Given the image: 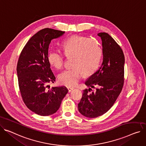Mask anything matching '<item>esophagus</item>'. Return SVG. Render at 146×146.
Returning a JSON list of instances; mask_svg holds the SVG:
<instances>
[{"label": "esophagus", "instance_id": "esophagus-1", "mask_svg": "<svg viewBox=\"0 0 146 146\" xmlns=\"http://www.w3.org/2000/svg\"><path fill=\"white\" fill-rule=\"evenodd\" d=\"M74 88L73 87H67V89H68V91H69V92H70L72 90H73Z\"/></svg>", "mask_w": 146, "mask_h": 146}]
</instances>
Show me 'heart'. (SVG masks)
Segmentation results:
<instances>
[{
    "label": "heart",
    "instance_id": "1",
    "mask_svg": "<svg viewBox=\"0 0 146 146\" xmlns=\"http://www.w3.org/2000/svg\"><path fill=\"white\" fill-rule=\"evenodd\" d=\"M67 57H73L72 69L63 71L59 75L61 84L73 86L79 83L83 74L93 73L99 66L102 54L100 44L92 38L80 36H73L62 44ZM64 56L59 51H50L47 54L49 64L56 69H60L64 63Z\"/></svg>",
    "mask_w": 146,
    "mask_h": 146
}]
</instances>
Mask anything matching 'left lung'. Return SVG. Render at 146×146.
<instances>
[{"label": "left lung", "instance_id": "8db88e82", "mask_svg": "<svg viewBox=\"0 0 146 146\" xmlns=\"http://www.w3.org/2000/svg\"><path fill=\"white\" fill-rule=\"evenodd\" d=\"M102 40L103 62L99 69L85 82L89 89L83 90L78 110L89 118L108 111L117 100L124 84V55L120 46L107 33H99ZM91 88L96 92L89 94Z\"/></svg>", "mask_w": 146, "mask_h": 146}]
</instances>
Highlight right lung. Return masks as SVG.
<instances>
[{
    "mask_svg": "<svg viewBox=\"0 0 146 146\" xmlns=\"http://www.w3.org/2000/svg\"><path fill=\"white\" fill-rule=\"evenodd\" d=\"M65 32L45 28L33 35L22 50L17 64L19 90L27 108L46 116L56 113L68 92L65 86L50 88L56 77L47 60L48 46Z\"/></svg>",
    "mask_w": 146,
    "mask_h": 146,
    "instance_id": "1",
    "label": "right lung"
}]
</instances>
